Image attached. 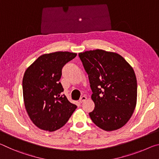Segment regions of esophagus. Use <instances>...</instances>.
I'll return each mask as SVG.
<instances>
[{
  "label": "esophagus",
  "mask_w": 159,
  "mask_h": 159,
  "mask_svg": "<svg viewBox=\"0 0 159 159\" xmlns=\"http://www.w3.org/2000/svg\"><path fill=\"white\" fill-rule=\"evenodd\" d=\"M87 97H85V96H82V97L80 98V100H79V101H80V103H83V102H84V101L87 100Z\"/></svg>",
  "instance_id": "esophagus-1"
}]
</instances>
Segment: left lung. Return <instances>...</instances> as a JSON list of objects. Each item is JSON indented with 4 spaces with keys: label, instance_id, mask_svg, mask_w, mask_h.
Masks as SVG:
<instances>
[{
    "label": "left lung",
    "instance_id": "obj_1",
    "mask_svg": "<svg viewBox=\"0 0 159 159\" xmlns=\"http://www.w3.org/2000/svg\"><path fill=\"white\" fill-rule=\"evenodd\" d=\"M89 77L95 104L93 123L105 131L125 125L137 104V78L132 66L119 54L101 49L79 53Z\"/></svg>",
    "mask_w": 159,
    "mask_h": 159
}]
</instances>
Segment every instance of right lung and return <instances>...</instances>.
<instances>
[{
	"label": "right lung",
	"mask_w": 159,
	"mask_h": 159,
	"mask_svg": "<svg viewBox=\"0 0 159 159\" xmlns=\"http://www.w3.org/2000/svg\"><path fill=\"white\" fill-rule=\"evenodd\" d=\"M76 56L67 51L43 54L26 70L22 80L25 106L31 120L39 129L57 130L77 108L61 94L64 89L59 82L62 68Z\"/></svg>",
	"instance_id": "add662e5"
}]
</instances>
